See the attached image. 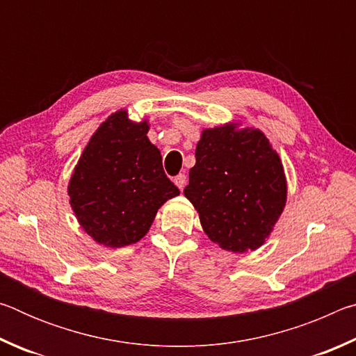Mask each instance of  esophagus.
I'll use <instances>...</instances> for the list:
<instances>
[{"label": "esophagus", "instance_id": "esophagus-1", "mask_svg": "<svg viewBox=\"0 0 356 356\" xmlns=\"http://www.w3.org/2000/svg\"><path fill=\"white\" fill-rule=\"evenodd\" d=\"M185 182H186V177H185V174H179V176L174 177V184H176V185L179 186V190H184Z\"/></svg>", "mask_w": 356, "mask_h": 356}]
</instances>
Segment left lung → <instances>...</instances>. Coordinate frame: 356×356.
Here are the masks:
<instances>
[{
	"mask_svg": "<svg viewBox=\"0 0 356 356\" xmlns=\"http://www.w3.org/2000/svg\"><path fill=\"white\" fill-rule=\"evenodd\" d=\"M184 195L213 243L232 252L254 251L284 210V168L261 130L229 122L202 130Z\"/></svg>",
	"mask_w": 356,
	"mask_h": 356,
	"instance_id": "8db88e82",
	"label": "left lung"
}]
</instances>
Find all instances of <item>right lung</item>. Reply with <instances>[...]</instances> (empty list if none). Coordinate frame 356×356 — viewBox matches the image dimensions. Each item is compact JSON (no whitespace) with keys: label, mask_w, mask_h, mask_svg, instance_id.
Returning a JSON list of instances; mask_svg holds the SVG:
<instances>
[{"label":"right lung","mask_w":356,"mask_h":356,"mask_svg":"<svg viewBox=\"0 0 356 356\" xmlns=\"http://www.w3.org/2000/svg\"><path fill=\"white\" fill-rule=\"evenodd\" d=\"M149 122L113 113L91 136L69 182L70 206L84 232L108 248L146 236L163 204L179 195L161 154L147 138Z\"/></svg>","instance_id":"1"}]
</instances>
